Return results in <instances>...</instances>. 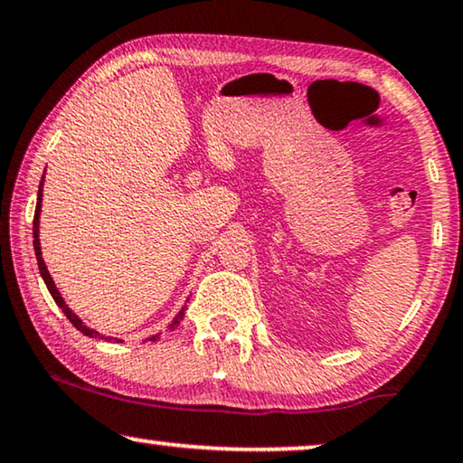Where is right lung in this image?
<instances>
[{
  "instance_id": "obj_1",
  "label": "right lung",
  "mask_w": 463,
  "mask_h": 463,
  "mask_svg": "<svg viewBox=\"0 0 463 463\" xmlns=\"http://www.w3.org/2000/svg\"><path fill=\"white\" fill-rule=\"evenodd\" d=\"M42 186H43V180H42V184H39V193H37V207H35V218H33V247H35V256H37V266H39V272H42L43 281H45V285H48V291H50V294H52V298H54V302H56L58 306H61L62 312H64V315H67L69 321L73 323L75 327L81 331V334H86V335H90V337H99V335H100L99 331H94V329L86 327V325H83L81 318L77 317L75 312L71 310L67 304H64L62 296L58 294L56 285H54V281H52L50 272H48V269H45V264H43V258H42V245H39V212H42ZM182 317H184V310H180V312H178V317L174 318V323L169 325V327H175V325H178V323L182 321ZM148 340L155 342V340H157V335L148 337Z\"/></svg>"
}]
</instances>
